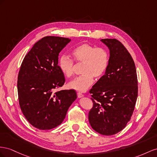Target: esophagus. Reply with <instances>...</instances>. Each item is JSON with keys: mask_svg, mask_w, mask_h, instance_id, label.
<instances>
[{"mask_svg": "<svg viewBox=\"0 0 157 157\" xmlns=\"http://www.w3.org/2000/svg\"><path fill=\"white\" fill-rule=\"evenodd\" d=\"M77 95H78V98H82L84 96L82 93H78Z\"/></svg>", "mask_w": 157, "mask_h": 157, "instance_id": "34e87169", "label": "esophagus"}]
</instances>
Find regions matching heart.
Here are the masks:
<instances>
[{
  "mask_svg": "<svg viewBox=\"0 0 157 157\" xmlns=\"http://www.w3.org/2000/svg\"><path fill=\"white\" fill-rule=\"evenodd\" d=\"M75 61L83 63L82 75L71 80L68 84L69 88L83 92L93 83L94 78H100L108 68L110 61L109 51L103 47H95L90 44L82 43L71 51ZM58 67L65 77L74 74V61L69 57L62 55L58 60Z\"/></svg>",
  "mask_w": 157,
  "mask_h": 157,
  "instance_id": "b5f03b06",
  "label": "heart"
}]
</instances>
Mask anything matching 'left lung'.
I'll return each mask as SVG.
<instances>
[{
    "label": "left lung",
    "mask_w": 157,
    "mask_h": 157,
    "mask_svg": "<svg viewBox=\"0 0 157 157\" xmlns=\"http://www.w3.org/2000/svg\"><path fill=\"white\" fill-rule=\"evenodd\" d=\"M101 41L110 51L105 74L89 91L93 105L89 121L94 130L105 136L122 131L131 119L137 93L136 65L130 54L116 39Z\"/></svg>",
    "instance_id": "1"
}]
</instances>
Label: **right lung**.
<instances>
[{"instance_id": "right-lung-1", "label": "right lung", "mask_w": 157, "mask_h": 157, "mask_svg": "<svg viewBox=\"0 0 157 157\" xmlns=\"http://www.w3.org/2000/svg\"><path fill=\"white\" fill-rule=\"evenodd\" d=\"M70 41L44 37L35 43L21 64L17 84L20 106L25 118L37 129L59 126L77 98L73 89L55 91L65 82L58 60L60 52Z\"/></svg>"}]
</instances>
